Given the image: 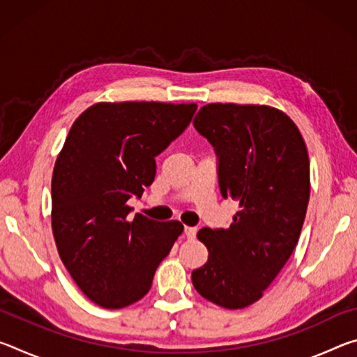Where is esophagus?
<instances>
[{"instance_id":"34e87169","label":"esophagus","mask_w":357,"mask_h":357,"mask_svg":"<svg viewBox=\"0 0 357 357\" xmlns=\"http://www.w3.org/2000/svg\"><path fill=\"white\" fill-rule=\"evenodd\" d=\"M184 234H185V238L193 239L197 234V228L195 227H184Z\"/></svg>"}]
</instances>
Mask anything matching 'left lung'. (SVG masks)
Returning a JSON list of instances; mask_svg holds the SVG:
<instances>
[{
  "label": "left lung",
  "instance_id": "obj_1",
  "mask_svg": "<svg viewBox=\"0 0 357 357\" xmlns=\"http://www.w3.org/2000/svg\"><path fill=\"white\" fill-rule=\"evenodd\" d=\"M193 126L219 155V185L238 203L229 228H202L208 261L192 273L204 299L236 310L263 298L298 244L310 197L304 138L287 113L255 104H208Z\"/></svg>",
  "mask_w": 357,
  "mask_h": 357
}]
</instances>
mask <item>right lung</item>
<instances>
[{
  "instance_id": "1",
  "label": "right lung",
  "mask_w": 357,
  "mask_h": 357,
  "mask_svg": "<svg viewBox=\"0 0 357 357\" xmlns=\"http://www.w3.org/2000/svg\"><path fill=\"white\" fill-rule=\"evenodd\" d=\"M197 104L98 102L78 116L52 176V231L77 287L104 309L140 301L157 266L183 233L178 220L130 219L160 154L187 126Z\"/></svg>"
}]
</instances>
